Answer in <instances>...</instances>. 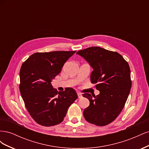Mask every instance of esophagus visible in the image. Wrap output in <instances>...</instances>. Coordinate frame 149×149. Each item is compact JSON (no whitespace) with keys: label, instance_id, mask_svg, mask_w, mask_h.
Instances as JSON below:
<instances>
[{"label":"esophagus","instance_id":"obj_1","mask_svg":"<svg viewBox=\"0 0 149 149\" xmlns=\"http://www.w3.org/2000/svg\"><path fill=\"white\" fill-rule=\"evenodd\" d=\"M78 97H79V98H81V97H83L82 94L80 93H78Z\"/></svg>","mask_w":149,"mask_h":149}]
</instances>
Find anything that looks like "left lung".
<instances>
[{"instance_id":"obj_1","label":"left lung","mask_w":149,"mask_h":149,"mask_svg":"<svg viewBox=\"0 0 149 149\" xmlns=\"http://www.w3.org/2000/svg\"><path fill=\"white\" fill-rule=\"evenodd\" d=\"M93 68L91 82L100 93H84L89 106L83 111L88 123L98 126L110 124L119 116L127 100L132 81L128 63L119 53L97 47L78 51Z\"/></svg>"}]
</instances>
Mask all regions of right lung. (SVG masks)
Returning <instances> with one entry per match:
<instances>
[{
    "label": "right lung",
    "mask_w": 149,
    "mask_h": 149,
    "mask_svg": "<svg viewBox=\"0 0 149 149\" xmlns=\"http://www.w3.org/2000/svg\"><path fill=\"white\" fill-rule=\"evenodd\" d=\"M76 52L36 53L22 64L20 94L26 109L38 124L48 127L61 123L68 109L78 98L74 89L67 88L58 92L51 83Z\"/></svg>",
    "instance_id": "right-lung-1"
}]
</instances>
